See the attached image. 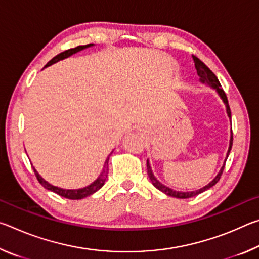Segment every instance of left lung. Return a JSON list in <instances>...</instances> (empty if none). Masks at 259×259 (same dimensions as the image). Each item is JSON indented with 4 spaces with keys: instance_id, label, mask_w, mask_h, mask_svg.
Returning <instances> with one entry per match:
<instances>
[{
    "instance_id": "obj_1",
    "label": "left lung",
    "mask_w": 259,
    "mask_h": 259,
    "mask_svg": "<svg viewBox=\"0 0 259 259\" xmlns=\"http://www.w3.org/2000/svg\"><path fill=\"white\" fill-rule=\"evenodd\" d=\"M193 60H194L195 69H196V72H198V75L200 77V82L203 83V84L209 85L210 88H211V89H213L214 91H216V93L219 96V98H221L223 100V103L225 104L227 116H229L230 120H231V109H230V106H229V102H227V97H226V95L224 93V90L221 89V83H219L218 78L216 77V75H214V74L211 71H210V69L207 66H205V65L202 63V61H201L199 58H196L195 56H193ZM232 144H233V134H232V130H231L230 146H229V151H227V153H226L225 162L227 160V157H229V154H230V152H231ZM224 166H225V164L222 166L221 170H219V172L217 174V176L214 177L212 181L208 184V185L201 187V188H199V190L191 191V192L175 191V190H172V188H170L168 186L163 185V184L157 181L156 177L154 176V174H153V171H152L150 161H148V160H147V174H148V177H150L153 185H154L159 191L163 192L164 194L169 195V196H172V198H177V199H188V198H192V196H195V195H198V194H201V193H203L204 191L209 190L210 187H212L214 184H217V182L219 181V178H221V176H222L223 170H224Z\"/></svg>"
}]
</instances>
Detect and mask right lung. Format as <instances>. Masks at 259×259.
Returning <instances> with one entry per match:
<instances>
[{"label":"right lung","mask_w":259,"mask_h":259,"mask_svg":"<svg viewBox=\"0 0 259 259\" xmlns=\"http://www.w3.org/2000/svg\"><path fill=\"white\" fill-rule=\"evenodd\" d=\"M95 45L94 43H90V45H87V46H78L76 48H74V49H69V50H66L64 52H61V54L57 55L56 57H54L49 63H48L46 65V67L48 66H51L52 64H56L58 63L59 60H63L65 58H68V57H71L72 55L76 54V52L78 51H82L87 49V48H90V47H94ZM112 154V153H111ZM108 160H109V155L106 159V161H105L104 163V168L102 170V172H100V175L98 176V178L96 179L95 182H93L90 184V185H88L85 187H82V188H76V190H66V188H61V187H58V186H55L52 185V184L48 183L46 179H43L40 174H38L36 171V169L34 168V172H35V176H36L37 181L40 182L41 185L47 188V190H49L51 192H55L57 193V194L60 195V196H64V198L66 199H71V200H80V199H83V198H87V196H89L91 194H94L95 192H97L98 190H100V188L103 187V185L105 184V181H106L107 178V175H108Z\"/></svg>","instance_id":"obj_1"}]
</instances>
